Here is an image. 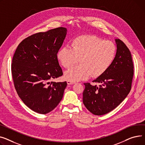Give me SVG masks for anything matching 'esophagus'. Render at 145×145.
I'll list each match as a JSON object with an SVG mask.
<instances>
[{"mask_svg": "<svg viewBox=\"0 0 145 145\" xmlns=\"http://www.w3.org/2000/svg\"><path fill=\"white\" fill-rule=\"evenodd\" d=\"M67 83L68 85H72V84H75L74 82H72V81H67Z\"/></svg>", "mask_w": 145, "mask_h": 145, "instance_id": "obj_1", "label": "esophagus"}]
</instances>
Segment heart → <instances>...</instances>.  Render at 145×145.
Here are the masks:
<instances>
[{
  "mask_svg": "<svg viewBox=\"0 0 145 145\" xmlns=\"http://www.w3.org/2000/svg\"><path fill=\"white\" fill-rule=\"evenodd\" d=\"M116 47L113 42L104 41L98 37L83 35L74 38L71 48L64 46L59 50L58 60L65 69L78 62L80 64L64 72V78L72 82L88 79L91 75L98 77L113 63Z\"/></svg>",
  "mask_w": 145,
  "mask_h": 145,
  "instance_id": "heart-1",
  "label": "heart"
}]
</instances>
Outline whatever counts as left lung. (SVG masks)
<instances>
[{"instance_id": "1", "label": "left lung", "mask_w": 145, "mask_h": 145, "mask_svg": "<svg viewBox=\"0 0 145 145\" xmlns=\"http://www.w3.org/2000/svg\"><path fill=\"white\" fill-rule=\"evenodd\" d=\"M117 50L112 65L103 75L93 81L92 86L84 83L83 103L95 115H105L120 105L128 95L133 76V64L129 48L120 39H115Z\"/></svg>"}]
</instances>
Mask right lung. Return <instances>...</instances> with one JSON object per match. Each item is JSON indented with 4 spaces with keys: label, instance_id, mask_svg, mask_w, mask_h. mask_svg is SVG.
Wrapping results in <instances>:
<instances>
[{
    "label": "right lung",
    "instance_id": "1",
    "mask_svg": "<svg viewBox=\"0 0 145 145\" xmlns=\"http://www.w3.org/2000/svg\"><path fill=\"white\" fill-rule=\"evenodd\" d=\"M58 27L40 32L24 39L17 47L12 74L17 93L30 109L46 114L63 98L67 82H49L63 75L57 54L67 35Z\"/></svg>",
    "mask_w": 145,
    "mask_h": 145
}]
</instances>
